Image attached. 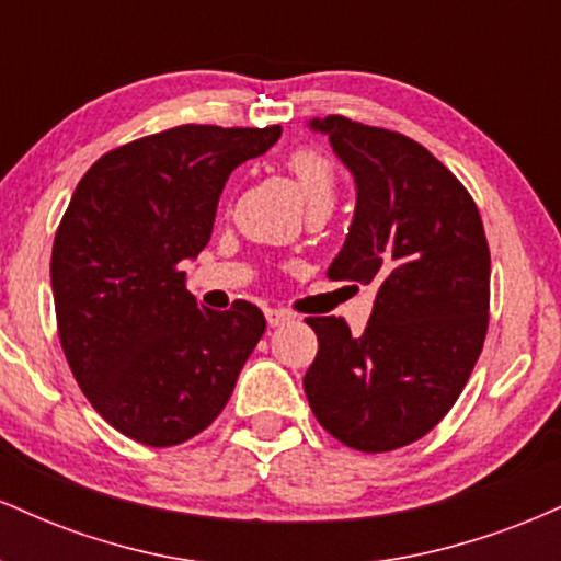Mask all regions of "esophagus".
<instances>
[{
    "label": "esophagus",
    "instance_id": "esophagus-1",
    "mask_svg": "<svg viewBox=\"0 0 561 561\" xmlns=\"http://www.w3.org/2000/svg\"><path fill=\"white\" fill-rule=\"evenodd\" d=\"M295 317L289 311H285V308H266V321L268 327H282L287 324V321H293Z\"/></svg>",
    "mask_w": 561,
    "mask_h": 561
}]
</instances>
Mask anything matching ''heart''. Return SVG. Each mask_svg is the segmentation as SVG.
<instances>
[{
	"label": "heart",
	"instance_id": "obj_1",
	"mask_svg": "<svg viewBox=\"0 0 561 561\" xmlns=\"http://www.w3.org/2000/svg\"><path fill=\"white\" fill-rule=\"evenodd\" d=\"M287 171L293 173L295 184H298L302 199H306L308 210L313 208H330L337 199V173L334 165L321 152L311 147H300V150L287 156Z\"/></svg>",
	"mask_w": 561,
	"mask_h": 561
}]
</instances>
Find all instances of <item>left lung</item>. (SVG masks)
<instances>
[{
    "instance_id": "8db88e82",
    "label": "left lung",
    "mask_w": 561,
    "mask_h": 561,
    "mask_svg": "<svg viewBox=\"0 0 561 561\" xmlns=\"http://www.w3.org/2000/svg\"><path fill=\"white\" fill-rule=\"evenodd\" d=\"M308 126L356 182L327 276L369 285L375 308L362 334L337 317L306 319L319 353L302 388L327 433L382 454L427 435L465 390L488 332L491 250L465 184L420 141L343 115Z\"/></svg>"
}]
</instances>
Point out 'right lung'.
<instances>
[{"instance_id":"add662e5","label":"right lung","mask_w":561,"mask_h":561,"mask_svg":"<svg viewBox=\"0 0 561 561\" xmlns=\"http://www.w3.org/2000/svg\"><path fill=\"white\" fill-rule=\"evenodd\" d=\"M279 137L169 128L105 152L70 197L49 266L57 332L83 396L131 440L169 448L203 433L266 330L248 300L199 306L182 263L208 244L229 173Z\"/></svg>"}]
</instances>
